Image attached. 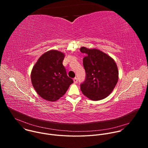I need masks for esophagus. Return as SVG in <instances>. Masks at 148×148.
<instances>
[{"instance_id": "1", "label": "esophagus", "mask_w": 148, "mask_h": 148, "mask_svg": "<svg viewBox=\"0 0 148 148\" xmlns=\"http://www.w3.org/2000/svg\"><path fill=\"white\" fill-rule=\"evenodd\" d=\"M73 81H74V83H75V84H77V82H78V79H77V78L76 77L73 79Z\"/></svg>"}]
</instances>
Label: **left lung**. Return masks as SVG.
Wrapping results in <instances>:
<instances>
[{
    "mask_svg": "<svg viewBox=\"0 0 148 148\" xmlns=\"http://www.w3.org/2000/svg\"><path fill=\"white\" fill-rule=\"evenodd\" d=\"M86 53L83 66L86 72V78L81 85L82 94L93 101L107 97L114 90L119 78L117 65L108 54L97 49L80 48Z\"/></svg>",
    "mask_w": 148,
    "mask_h": 148,
    "instance_id": "8db88e82",
    "label": "left lung"
}]
</instances>
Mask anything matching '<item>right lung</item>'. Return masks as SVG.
Returning a JSON list of instances; mask_svg holds the SVG:
<instances>
[{
  "mask_svg": "<svg viewBox=\"0 0 148 148\" xmlns=\"http://www.w3.org/2000/svg\"><path fill=\"white\" fill-rule=\"evenodd\" d=\"M64 53L56 50L41 55L31 72L32 85L40 97L56 101L64 95L73 81L62 65Z\"/></svg>",
  "mask_w": 148,
  "mask_h": 148,
  "instance_id": "add662e5",
  "label": "right lung"
}]
</instances>
